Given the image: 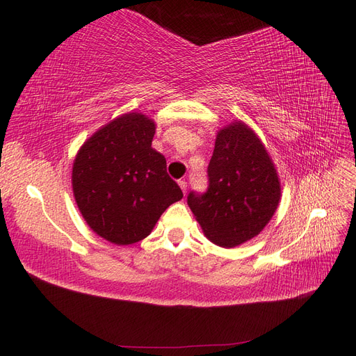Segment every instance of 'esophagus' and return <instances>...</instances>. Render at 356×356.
<instances>
[{"label": "esophagus", "mask_w": 356, "mask_h": 356, "mask_svg": "<svg viewBox=\"0 0 356 356\" xmlns=\"http://www.w3.org/2000/svg\"><path fill=\"white\" fill-rule=\"evenodd\" d=\"M178 186L181 187L182 193H184V195H186V191H187V182H186V179H179L178 181Z\"/></svg>", "instance_id": "obj_1"}]
</instances>
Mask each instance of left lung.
I'll use <instances>...</instances> for the list:
<instances>
[{
  "label": "left lung",
  "mask_w": 356,
  "mask_h": 356,
  "mask_svg": "<svg viewBox=\"0 0 356 356\" xmlns=\"http://www.w3.org/2000/svg\"><path fill=\"white\" fill-rule=\"evenodd\" d=\"M208 190L190 191L187 203L207 238L233 248L250 241L270 221L281 200L273 161L250 126L220 129L208 166Z\"/></svg>",
  "instance_id": "left-lung-1"
}]
</instances>
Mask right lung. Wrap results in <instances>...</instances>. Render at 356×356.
I'll return each mask as SVG.
<instances>
[{
    "label": "right lung",
    "instance_id": "obj_1",
    "mask_svg": "<svg viewBox=\"0 0 356 356\" xmlns=\"http://www.w3.org/2000/svg\"><path fill=\"white\" fill-rule=\"evenodd\" d=\"M154 132L152 118L127 113L96 131L75 156V202L89 227L111 243L143 241L182 199L165 156L152 147Z\"/></svg>",
    "mask_w": 356,
    "mask_h": 356
}]
</instances>
